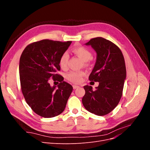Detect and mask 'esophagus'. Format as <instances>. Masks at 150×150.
<instances>
[{
  "label": "esophagus",
  "mask_w": 150,
  "mask_h": 150,
  "mask_svg": "<svg viewBox=\"0 0 150 150\" xmlns=\"http://www.w3.org/2000/svg\"><path fill=\"white\" fill-rule=\"evenodd\" d=\"M72 87H73V89H77V88H78L79 86H76V85H73V86H72Z\"/></svg>",
  "instance_id": "34e87169"
}]
</instances>
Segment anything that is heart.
Segmentation results:
<instances>
[{"label":"heart","instance_id":"1","mask_svg":"<svg viewBox=\"0 0 150 150\" xmlns=\"http://www.w3.org/2000/svg\"><path fill=\"white\" fill-rule=\"evenodd\" d=\"M72 52L78 56L83 62H88L92 58V53L89 50L84 47H76L72 49ZM69 54L64 52L62 54L59 59V65L62 69H66L67 66V62L69 60ZM85 74L83 71H71L66 75L67 79L71 82L78 83L80 82L81 78Z\"/></svg>","mask_w":150,"mask_h":150}]
</instances>
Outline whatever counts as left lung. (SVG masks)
Listing matches in <instances>:
<instances>
[{"label": "left lung", "instance_id": "obj_1", "mask_svg": "<svg viewBox=\"0 0 150 150\" xmlns=\"http://www.w3.org/2000/svg\"><path fill=\"white\" fill-rule=\"evenodd\" d=\"M85 45L96 53L89 79L98 82L99 86L95 90L91 86H84L82 103L89 112L104 116L114 110L121 99L126 78L124 57L116 45L103 38H93Z\"/></svg>", "mask_w": 150, "mask_h": 150}]
</instances>
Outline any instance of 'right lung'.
Returning a JSON list of instances; mask_svg holds the SVG:
<instances>
[{"instance_id": "1", "label": "right lung", "mask_w": 150, "mask_h": 150, "mask_svg": "<svg viewBox=\"0 0 150 150\" xmlns=\"http://www.w3.org/2000/svg\"><path fill=\"white\" fill-rule=\"evenodd\" d=\"M71 41L62 42L44 39L32 43L22 52L19 62V75L25 101L36 114L52 117L64 111L72 86L56 72L61 69L59 59ZM61 83L51 86L49 79Z\"/></svg>"}]
</instances>
